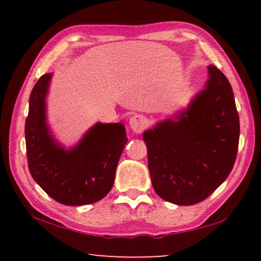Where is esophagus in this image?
<instances>
[{
	"mask_svg": "<svg viewBox=\"0 0 261 261\" xmlns=\"http://www.w3.org/2000/svg\"><path fill=\"white\" fill-rule=\"evenodd\" d=\"M147 118L146 116H144V115L138 114V115H135V116H132L130 118V126L131 129L136 134H141L145 130V127L147 126Z\"/></svg>",
	"mask_w": 261,
	"mask_h": 261,
	"instance_id": "esophagus-1",
	"label": "esophagus"
}]
</instances>
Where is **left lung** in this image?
Returning <instances> with one entry per match:
<instances>
[{
    "label": "left lung",
    "instance_id": "obj_1",
    "mask_svg": "<svg viewBox=\"0 0 261 261\" xmlns=\"http://www.w3.org/2000/svg\"><path fill=\"white\" fill-rule=\"evenodd\" d=\"M210 81L190 107L144 132L152 185L159 197L194 205L230 174L240 141V117L230 83L210 65Z\"/></svg>",
    "mask_w": 261,
    "mask_h": 261
}]
</instances>
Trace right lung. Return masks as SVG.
<instances>
[{"mask_svg": "<svg viewBox=\"0 0 261 261\" xmlns=\"http://www.w3.org/2000/svg\"><path fill=\"white\" fill-rule=\"evenodd\" d=\"M51 74L35 83L25 122L26 154L33 179L53 199L68 206L93 204L113 188L127 137L121 123H98L76 147L65 151L46 124L45 96Z\"/></svg>", "mask_w": 261, "mask_h": 261, "instance_id": "right-lung-1", "label": "right lung"}]
</instances>
